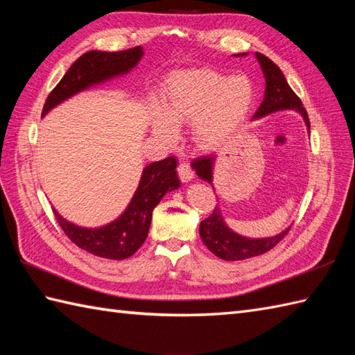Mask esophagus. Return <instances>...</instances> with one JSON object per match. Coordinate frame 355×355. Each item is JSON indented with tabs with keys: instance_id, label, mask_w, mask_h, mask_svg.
Returning a JSON list of instances; mask_svg holds the SVG:
<instances>
[{
	"instance_id": "34e87169",
	"label": "esophagus",
	"mask_w": 355,
	"mask_h": 355,
	"mask_svg": "<svg viewBox=\"0 0 355 355\" xmlns=\"http://www.w3.org/2000/svg\"><path fill=\"white\" fill-rule=\"evenodd\" d=\"M178 177L183 183H189L193 180V172L191 169L189 163H180L178 166Z\"/></svg>"
}]
</instances>
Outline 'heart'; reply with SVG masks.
<instances>
[{"instance_id": "1", "label": "heart", "mask_w": 355, "mask_h": 355, "mask_svg": "<svg viewBox=\"0 0 355 355\" xmlns=\"http://www.w3.org/2000/svg\"><path fill=\"white\" fill-rule=\"evenodd\" d=\"M253 103V88L244 76H224L210 69L180 70L164 80L163 105H150V130L163 141H173L178 128L191 123L193 140L212 148L227 140Z\"/></svg>"}]
</instances>
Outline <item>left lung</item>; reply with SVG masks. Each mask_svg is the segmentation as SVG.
<instances>
[{
	"instance_id": "left-lung-1",
	"label": "left lung",
	"mask_w": 355,
	"mask_h": 355,
	"mask_svg": "<svg viewBox=\"0 0 355 355\" xmlns=\"http://www.w3.org/2000/svg\"><path fill=\"white\" fill-rule=\"evenodd\" d=\"M248 53H238V55H233L236 58L247 56ZM256 61L259 62L261 70L263 74V79H266V93H263V101L261 102L258 111L254 112L253 120L267 117L268 114H273L277 111L284 110H293L299 112L302 116L305 126L310 134V120H308V114L304 108L302 102H300L299 97L294 94L293 89L290 88L288 82H286L284 73L281 69L268 59L267 56L261 55V53H254ZM216 160L215 154L210 155H202L197 160L191 163L192 169L195 173L212 184L214 187V164ZM290 227H286L281 233H277L275 236L270 238H247L239 235V233L233 232L227 224L224 221V216L221 214L220 207H215L214 214L205 221L200 224V236L202 243L212 252L218 258L224 261H243L253 258V256H258L268 252L270 248H273L279 241H281L286 233H288Z\"/></svg>"
}]
</instances>
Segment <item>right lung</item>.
Returning a JSON list of instances; mask_svg holds the SVG:
<instances>
[{
	"mask_svg": "<svg viewBox=\"0 0 355 355\" xmlns=\"http://www.w3.org/2000/svg\"><path fill=\"white\" fill-rule=\"evenodd\" d=\"M143 58V47L125 51L92 50L82 55L45 101L42 117L58 105L87 89L125 76ZM177 158L168 157L143 168L137 189L126 209L116 220L99 227H84L65 220L56 209L58 223L74 244L105 259H126L139 250L148 236L153 210L168 192L177 191Z\"/></svg>",
	"mask_w": 355,
	"mask_h": 355,
	"instance_id": "right-lung-1",
	"label": "right lung"
}]
</instances>
